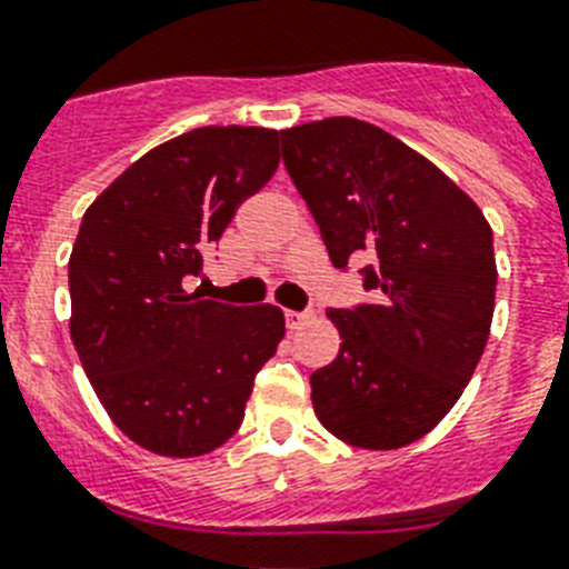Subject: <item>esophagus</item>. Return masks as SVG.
Here are the masks:
<instances>
[{"mask_svg":"<svg viewBox=\"0 0 569 569\" xmlns=\"http://www.w3.org/2000/svg\"><path fill=\"white\" fill-rule=\"evenodd\" d=\"M310 319V312H295V310H286V325H289V330H295L301 321Z\"/></svg>","mask_w":569,"mask_h":569,"instance_id":"esophagus-1","label":"esophagus"}]
</instances>
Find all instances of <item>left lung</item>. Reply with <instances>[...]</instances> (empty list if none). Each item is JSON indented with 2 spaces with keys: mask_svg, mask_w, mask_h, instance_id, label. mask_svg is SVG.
Masks as SVG:
<instances>
[{
  "mask_svg": "<svg viewBox=\"0 0 569 569\" xmlns=\"http://www.w3.org/2000/svg\"><path fill=\"white\" fill-rule=\"evenodd\" d=\"M280 138L330 262L372 259L375 301L328 310L342 342L310 378L316 416L357 449L410 446L455 407L485 355L493 230L437 164L366 120H312Z\"/></svg>",
  "mask_w": 569,
  "mask_h": 569,
  "instance_id": "8db88e82",
  "label": "left lung"
}]
</instances>
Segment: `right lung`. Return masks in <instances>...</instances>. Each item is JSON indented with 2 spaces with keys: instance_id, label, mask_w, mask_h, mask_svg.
Returning <instances> with one entry per match:
<instances>
[{
  "instance_id": "right-lung-1",
  "label": "right lung",
  "mask_w": 569,
  "mask_h": 569,
  "mask_svg": "<svg viewBox=\"0 0 569 569\" xmlns=\"http://www.w3.org/2000/svg\"><path fill=\"white\" fill-rule=\"evenodd\" d=\"M277 164V129H191L129 164L84 212L70 337L111 422L153 455L200 458L230 440L283 339L274 303L241 310L182 289Z\"/></svg>"
}]
</instances>
